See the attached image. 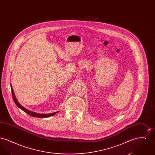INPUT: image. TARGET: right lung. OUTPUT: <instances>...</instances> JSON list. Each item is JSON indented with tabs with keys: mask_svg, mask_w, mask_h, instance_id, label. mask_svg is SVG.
<instances>
[{
	"mask_svg": "<svg viewBox=\"0 0 155 155\" xmlns=\"http://www.w3.org/2000/svg\"><path fill=\"white\" fill-rule=\"evenodd\" d=\"M12 97H13V101L15 102V104L17 105V106L18 107H19L20 109H21L22 110L24 111V112H25L26 113H27L28 114L30 115L31 116H32L34 117H39V118H45V117H50V116H52L53 115H54L56 113H57L58 111H56V112H54V113H49V114H39V113H35V112H33V111H31L29 110H27V109L24 108V107H22V106L20 104V103L18 102V101H17L15 97V94L13 92V88L12 87Z\"/></svg>",
	"mask_w": 155,
	"mask_h": 155,
	"instance_id": "obj_1",
	"label": "right lung"
}]
</instances>
